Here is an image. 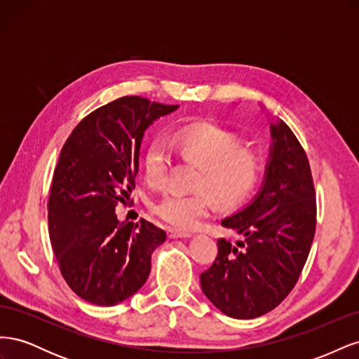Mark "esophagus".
<instances>
[{
	"label": "esophagus",
	"instance_id": "1",
	"mask_svg": "<svg viewBox=\"0 0 359 359\" xmlns=\"http://www.w3.org/2000/svg\"><path fill=\"white\" fill-rule=\"evenodd\" d=\"M168 235H169V238H172V240H184V238H193L191 233H184V232H178V231H173V229H169Z\"/></svg>",
	"mask_w": 359,
	"mask_h": 359
}]
</instances>
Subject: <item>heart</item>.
Returning <instances> with one entry per match:
<instances>
[{"mask_svg":"<svg viewBox=\"0 0 359 359\" xmlns=\"http://www.w3.org/2000/svg\"><path fill=\"white\" fill-rule=\"evenodd\" d=\"M170 145L184 158L201 166L198 187L208 189L226 206L241 202L257 180V157L252 151L240 148V140L219 127H186L172 136ZM169 163L166 142L154 139L144 154V170L151 186H160L165 181ZM214 206L215 199L208 191L168 193L157 202L156 211L169 224L191 231L196 229Z\"/></svg>","mask_w":359,"mask_h":359,"instance_id":"1","label":"heart"}]
</instances>
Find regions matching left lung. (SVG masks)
Wrapping results in <instances>:
<instances>
[{
  "instance_id": "1",
  "label": "left lung",
  "mask_w": 359,
  "mask_h": 359,
  "mask_svg": "<svg viewBox=\"0 0 359 359\" xmlns=\"http://www.w3.org/2000/svg\"><path fill=\"white\" fill-rule=\"evenodd\" d=\"M268 123L271 144L262 186L245 206L222 220L241 240L217 241L215 262L201 274L205 297L233 319L262 316L289 295L316 229L307 156L285 121L268 115Z\"/></svg>"
}]
</instances>
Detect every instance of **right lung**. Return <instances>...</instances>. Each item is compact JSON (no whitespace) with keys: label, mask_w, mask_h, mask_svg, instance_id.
<instances>
[{"label":"right lung","mask_w":359,"mask_h":359,"mask_svg":"<svg viewBox=\"0 0 359 359\" xmlns=\"http://www.w3.org/2000/svg\"><path fill=\"white\" fill-rule=\"evenodd\" d=\"M177 106L128 95L76 126L64 144L49 194V236L70 289L95 306H116L145 285L151 255L166 241L147 220H118L139 172L147 128Z\"/></svg>","instance_id":"1"}]
</instances>
